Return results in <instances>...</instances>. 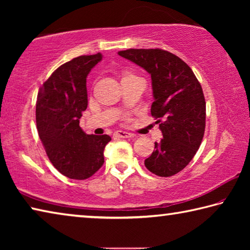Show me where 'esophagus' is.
<instances>
[{
    "instance_id": "obj_1",
    "label": "esophagus",
    "mask_w": 250,
    "mask_h": 250,
    "mask_svg": "<svg viewBox=\"0 0 250 250\" xmlns=\"http://www.w3.org/2000/svg\"><path fill=\"white\" fill-rule=\"evenodd\" d=\"M115 137L121 138V139H128V138H133L134 134L130 132H125V131H122V130H118L115 132Z\"/></svg>"
}]
</instances>
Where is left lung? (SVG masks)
Instances as JSON below:
<instances>
[{
    "mask_svg": "<svg viewBox=\"0 0 250 250\" xmlns=\"http://www.w3.org/2000/svg\"><path fill=\"white\" fill-rule=\"evenodd\" d=\"M121 57L151 75V115L160 124L163 139L145 166L153 174L172 176L191 162L204 137L206 104L201 83L189 66L163 49H126Z\"/></svg>",
    "mask_w": 250,
    "mask_h": 250,
    "instance_id": "8db88e82",
    "label": "left lung"
}]
</instances>
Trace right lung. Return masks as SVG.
I'll list each match as a JSON object with an SVG mask.
<instances>
[{"instance_id": "1", "label": "right lung", "mask_w": 250, "mask_h": 250, "mask_svg": "<svg viewBox=\"0 0 250 250\" xmlns=\"http://www.w3.org/2000/svg\"><path fill=\"white\" fill-rule=\"evenodd\" d=\"M103 59L100 53L65 62L40 88L36 126L50 162L69 179L86 180L103 167L108 134H86L79 126L87 109V76Z\"/></svg>"}]
</instances>
